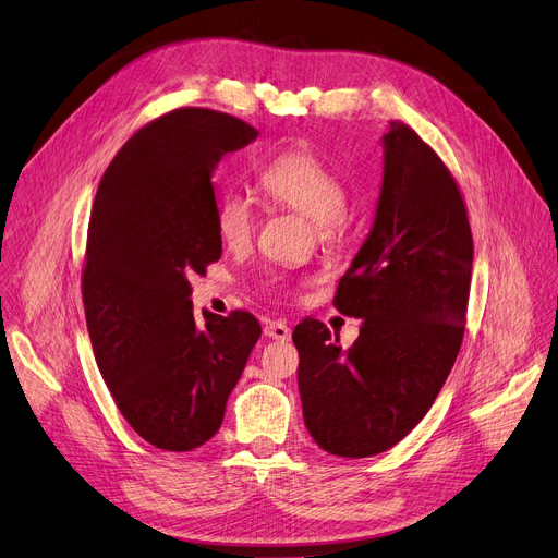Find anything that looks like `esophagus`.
Listing matches in <instances>:
<instances>
[{"mask_svg": "<svg viewBox=\"0 0 558 558\" xmlns=\"http://www.w3.org/2000/svg\"><path fill=\"white\" fill-rule=\"evenodd\" d=\"M263 331H265V337H270L275 341H291V327L281 320H267Z\"/></svg>", "mask_w": 558, "mask_h": 558, "instance_id": "1", "label": "esophagus"}]
</instances>
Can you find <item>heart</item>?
Segmentation results:
<instances>
[{
    "label": "heart",
    "instance_id": "heart-1",
    "mask_svg": "<svg viewBox=\"0 0 558 558\" xmlns=\"http://www.w3.org/2000/svg\"><path fill=\"white\" fill-rule=\"evenodd\" d=\"M260 185L267 196L283 208H291L331 233L348 206V192L341 175L308 148L288 150L260 171ZM256 215L242 192H227L215 208V231L229 250H244L252 242Z\"/></svg>",
    "mask_w": 558,
    "mask_h": 558
}]
</instances>
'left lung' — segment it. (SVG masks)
<instances>
[{
    "label": "left lung",
    "mask_w": 558,
    "mask_h": 558,
    "mask_svg": "<svg viewBox=\"0 0 558 558\" xmlns=\"http://www.w3.org/2000/svg\"><path fill=\"white\" fill-rule=\"evenodd\" d=\"M373 227L341 277L337 306L364 320L348 350L314 318L293 343L304 423L341 458L377 456L426 416L456 364L474 240L462 194L439 155L391 121Z\"/></svg>",
    "instance_id": "left-lung-1"
}]
</instances>
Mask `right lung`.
<instances>
[{
  "label": "right lung",
  "mask_w": 558,
  "mask_h": 558,
  "mask_svg": "<svg viewBox=\"0 0 558 558\" xmlns=\"http://www.w3.org/2000/svg\"><path fill=\"white\" fill-rule=\"evenodd\" d=\"M256 128L175 109L132 135L107 167L86 235L82 298L102 380L140 437L192 451L221 426L260 337L247 311L192 308L190 277L219 260L213 171Z\"/></svg>",
  "instance_id": "right-lung-1"
}]
</instances>
